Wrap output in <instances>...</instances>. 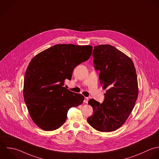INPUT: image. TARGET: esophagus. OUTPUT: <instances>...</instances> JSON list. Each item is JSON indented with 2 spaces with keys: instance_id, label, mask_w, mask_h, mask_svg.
<instances>
[{
  "instance_id": "obj_1",
  "label": "esophagus",
  "mask_w": 159,
  "mask_h": 159,
  "mask_svg": "<svg viewBox=\"0 0 159 159\" xmlns=\"http://www.w3.org/2000/svg\"><path fill=\"white\" fill-rule=\"evenodd\" d=\"M88 100H89V98H84V102L87 104L88 102Z\"/></svg>"
}]
</instances>
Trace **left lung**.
Instances as JSON below:
<instances>
[{
    "label": "left lung",
    "mask_w": 159,
    "mask_h": 159,
    "mask_svg": "<svg viewBox=\"0 0 159 159\" xmlns=\"http://www.w3.org/2000/svg\"><path fill=\"white\" fill-rule=\"evenodd\" d=\"M94 48V67L100 71V83L106 93L102 104L89 101L94 113L87 120L99 131L111 132L125 123L135 106L139 93L137 75L132 60L115 47L102 44Z\"/></svg>",
    "instance_id": "left-lung-1"
}]
</instances>
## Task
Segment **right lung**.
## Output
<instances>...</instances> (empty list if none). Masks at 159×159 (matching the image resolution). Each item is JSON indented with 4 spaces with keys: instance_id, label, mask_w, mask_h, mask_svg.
Here are the masks:
<instances>
[{
    "instance_id": "1",
    "label": "right lung",
    "mask_w": 159,
    "mask_h": 159,
    "mask_svg": "<svg viewBox=\"0 0 159 159\" xmlns=\"http://www.w3.org/2000/svg\"><path fill=\"white\" fill-rule=\"evenodd\" d=\"M91 46L57 44L34 56L25 75L23 97L34 123L44 131H53L65 122L71 107L84 98L63 87L74 68L88 60Z\"/></svg>"
}]
</instances>
